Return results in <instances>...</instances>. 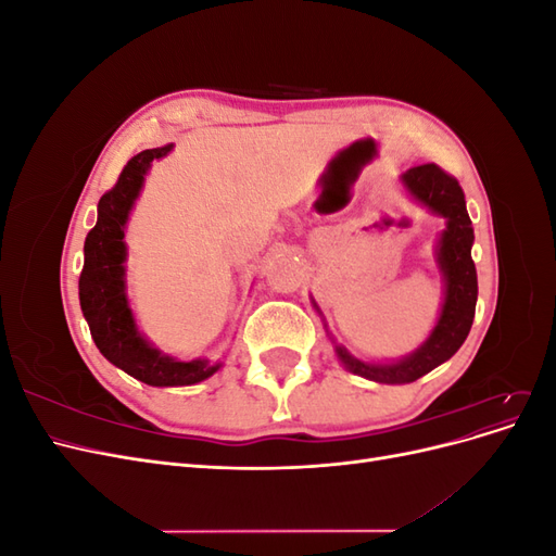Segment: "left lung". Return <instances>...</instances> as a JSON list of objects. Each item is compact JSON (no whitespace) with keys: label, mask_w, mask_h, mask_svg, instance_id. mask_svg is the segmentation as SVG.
<instances>
[{"label":"left lung","mask_w":556,"mask_h":556,"mask_svg":"<svg viewBox=\"0 0 556 556\" xmlns=\"http://www.w3.org/2000/svg\"><path fill=\"white\" fill-rule=\"evenodd\" d=\"M406 190L431 213L445 217V229L435 245V262L445 280V299L429 339L408 357L390 364H371L352 357L343 345H336V357L348 371L366 380L384 384H406L433 371L462 348L476 317L478 274L470 248H473V225L466 211L464 190L457 178L445 174L435 164H419L401 176Z\"/></svg>","instance_id":"left-lung-1"}]
</instances>
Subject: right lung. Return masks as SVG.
I'll return each mask as SVG.
<instances>
[{"instance_id":"1","label":"right lung","mask_w":556,"mask_h":556,"mask_svg":"<svg viewBox=\"0 0 556 556\" xmlns=\"http://www.w3.org/2000/svg\"><path fill=\"white\" fill-rule=\"evenodd\" d=\"M169 146L134 155L113 188L99 199L97 225L86 239V262L78 280L80 311L102 355L125 374L153 387H180L211 378L223 364L208 359L178 362L150 345L129 308L125 292V225L137 201L150 162L164 157Z\"/></svg>"}]
</instances>
